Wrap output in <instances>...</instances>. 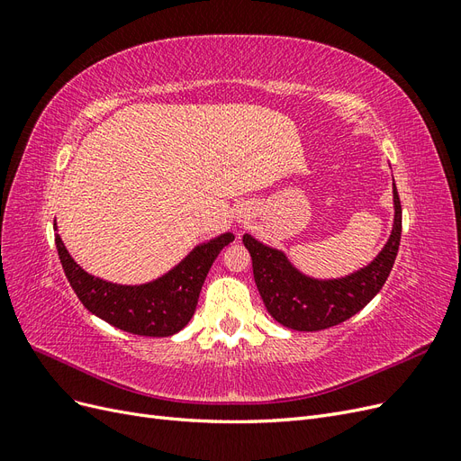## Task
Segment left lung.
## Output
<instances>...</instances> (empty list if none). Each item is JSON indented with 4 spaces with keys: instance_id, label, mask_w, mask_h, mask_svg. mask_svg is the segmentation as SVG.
<instances>
[{
    "instance_id": "left-lung-1",
    "label": "left lung",
    "mask_w": 461,
    "mask_h": 461,
    "mask_svg": "<svg viewBox=\"0 0 461 461\" xmlns=\"http://www.w3.org/2000/svg\"><path fill=\"white\" fill-rule=\"evenodd\" d=\"M394 227L376 259L354 275L337 281H315L298 273L283 252L263 246L244 234V246L252 256L258 290L265 308L278 323L294 330H323L344 323L375 298L393 271L402 234V203L394 186Z\"/></svg>"
}]
</instances>
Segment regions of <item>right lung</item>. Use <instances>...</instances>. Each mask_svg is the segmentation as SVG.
I'll return each instance as SVG.
<instances>
[{"label": "right lung", "mask_w": 461, "mask_h": 461, "mask_svg": "<svg viewBox=\"0 0 461 461\" xmlns=\"http://www.w3.org/2000/svg\"><path fill=\"white\" fill-rule=\"evenodd\" d=\"M55 227V225H53ZM58 229V227H55ZM234 240L230 232L198 246L173 271L140 286L102 281L80 269L55 234L67 281L88 312L124 332L140 337H171L188 325L196 312L200 290L219 252Z\"/></svg>", "instance_id": "right-lung-1"}]
</instances>
